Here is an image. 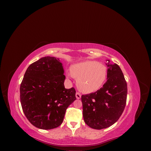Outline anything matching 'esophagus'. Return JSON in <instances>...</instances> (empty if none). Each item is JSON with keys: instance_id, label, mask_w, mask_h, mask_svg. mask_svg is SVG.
Instances as JSON below:
<instances>
[{"instance_id": "34e87169", "label": "esophagus", "mask_w": 151, "mask_h": 151, "mask_svg": "<svg viewBox=\"0 0 151 151\" xmlns=\"http://www.w3.org/2000/svg\"><path fill=\"white\" fill-rule=\"evenodd\" d=\"M76 98L77 99H81V94L79 93H78V92H77L76 93Z\"/></svg>"}]
</instances>
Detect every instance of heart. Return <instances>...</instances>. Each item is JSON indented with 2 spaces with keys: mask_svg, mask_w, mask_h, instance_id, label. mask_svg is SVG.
Segmentation results:
<instances>
[{
  "mask_svg": "<svg viewBox=\"0 0 151 151\" xmlns=\"http://www.w3.org/2000/svg\"><path fill=\"white\" fill-rule=\"evenodd\" d=\"M68 76L77 79V87L82 92L91 93L99 90L106 82L108 68L103 63L87 60L73 65Z\"/></svg>",
  "mask_w": 151,
  "mask_h": 151,
  "instance_id": "obj_1",
  "label": "heart"
}]
</instances>
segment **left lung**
<instances>
[{"instance_id":"1","label":"left lung","mask_w":151,"mask_h":151,"mask_svg":"<svg viewBox=\"0 0 151 151\" xmlns=\"http://www.w3.org/2000/svg\"><path fill=\"white\" fill-rule=\"evenodd\" d=\"M106 61L107 81L103 88L81 96L84 122L97 130L106 129L116 123L127 101V84L121 68L116 63Z\"/></svg>"}]
</instances>
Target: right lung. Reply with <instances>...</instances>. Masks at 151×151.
Returning a JSON list of instances; mask_svg holds the SVG:
<instances>
[{
    "instance_id": "obj_1",
    "label": "right lung",
    "mask_w": 151,
    "mask_h": 151,
    "mask_svg": "<svg viewBox=\"0 0 151 151\" xmlns=\"http://www.w3.org/2000/svg\"><path fill=\"white\" fill-rule=\"evenodd\" d=\"M64 70L59 58L45 57L31 64L20 86V100L32 125L53 129L63 122L66 109L76 99L74 88L65 89Z\"/></svg>"
}]
</instances>
